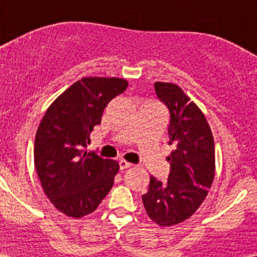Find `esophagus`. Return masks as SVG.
Here are the masks:
<instances>
[{
	"mask_svg": "<svg viewBox=\"0 0 257 257\" xmlns=\"http://www.w3.org/2000/svg\"><path fill=\"white\" fill-rule=\"evenodd\" d=\"M132 167V163H129V162L124 161V159H122V161H119V169L120 170H124V169H128V168Z\"/></svg>",
	"mask_w": 257,
	"mask_h": 257,
	"instance_id": "34e87169",
	"label": "esophagus"
}]
</instances>
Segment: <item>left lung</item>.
Masks as SVG:
<instances>
[{
  "mask_svg": "<svg viewBox=\"0 0 257 257\" xmlns=\"http://www.w3.org/2000/svg\"><path fill=\"white\" fill-rule=\"evenodd\" d=\"M155 90L169 110L168 144L174 150L167 157V182L150 176L143 203L153 222L169 227L190 219L208 196L215 176V146L204 113L179 85L156 82Z\"/></svg>",
  "mask_w": 257,
  "mask_h": 257,
  "instance_id": "left-lung-1",
  "label": "left lung"
}]
</instances>
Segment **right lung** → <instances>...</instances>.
<instances>
[{
    "label": "right lung",
    "mask_w": 257,
    "mask_h": 257,
    "mask_svg": "<svg viewBox=\"0 0 257 257\" xmlns=\"http://www.w3.org/2000/svg\"><path fill=\"white\" fill-rule=\"evenodd\" d=\"M126 87L128 82L117 77L79 79L52 102L38 125L37 176L52 204L66 216L91 214L113 186L119 164L85 147L104 108Z\"/></svg>",
    "instance_id": "1"
}]
</instances>
